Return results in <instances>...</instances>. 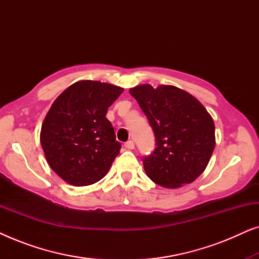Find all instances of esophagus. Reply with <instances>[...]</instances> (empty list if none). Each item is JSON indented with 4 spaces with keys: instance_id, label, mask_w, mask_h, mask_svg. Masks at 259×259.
Returning <instances> with one entry per match:
<instances>
[{
    "instance_id": "1",
    "label": "esophagus",
    "mask_w": 259,
    "mask_h": 259,
    "mask_svg": "<svg viewBox=\"0 0 259 259\" xmlns=\"http://www.w3.org/2000/svg\"><path fill=\"white\" fill-rule=\"evenodd\" d=\"M125 147L127 148V150H133L134 148V143L132 140L127 141V143H125Z\"/></svg>"
}]
</instances>
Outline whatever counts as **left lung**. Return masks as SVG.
Returning <instances> with one entry per match:
<instances>
[{
    "instance_id": "left-lung-1",
    "label": "left lung",
    "mask_w": 259,
    "mask_h": 259,
    "mask_svg": "<svg viewBox=\"0 0 259 259\" xmlns=\"http://www.w3.org/2000/svg\"><path fill=\"white\" fill-rule=\"evenodd\" d=\"M130 93L155 136L157 147L144 159L148 178L166 189L194 182L205 171L215 146L210 113L193 95L169 84H138Z\"/></svg>"
}]
</instances>
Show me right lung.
Segmentation results:
<instances>
[{"label": "right lung", "instance_id": "1", "mask_svg": "<svg viewBox=\"0 0 259 259\" xmlns=\"http://www.w3.org/2000/svg\"><path fill=\"white\" fill-rule=\"evenodd\" d=\"M123 88L81 80L62 92L46 115L40 141L51 168L73 186H87L107 175L121 145L106 118Z\"/></svg>", "mask_w": 259, "mask_h": 259}]
</instances>
